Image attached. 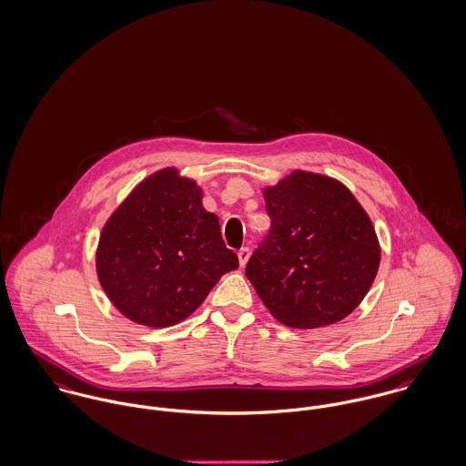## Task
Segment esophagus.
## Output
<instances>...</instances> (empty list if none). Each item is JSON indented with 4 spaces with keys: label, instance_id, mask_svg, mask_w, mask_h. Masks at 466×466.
Masks as SVG:
<instances>
[{
    "label": "esophagus",
    "instance_id": "1",
    "mask_svg": "<svg viewBox=\"0 0 466 466\" xmlns=\"http://www.w3.org/2000/svg\"><path fill=\"white\" fill-rule=\"evenodd\" d=\"M238 257H239V264L245 266L248 262V258H250V248L243 247L241 250L238 251Z\"/></svg>",
    "mask_w": 466,
    "mask_h": 466
}]
</instances>
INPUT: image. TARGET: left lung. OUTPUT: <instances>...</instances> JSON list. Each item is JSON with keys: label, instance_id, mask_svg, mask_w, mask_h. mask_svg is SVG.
Listing matches in <instances>:
<instances>
[{"label": "left lung", "instance_id": "1", "mask_svg": "<svg viewBox=\"0 0 466 466\" xmlns=\"http://www.w3.org/2000/svg\"><path fill=\"white\" fill-rule=\"evenodd\" d=\"M271 228L247 264L269 312L290 328L350 316L372 286L380 245L372 223L339 180L292 172L266 187Z\"/></svg>", "mask_w": 466, "mask_h": 466}]
</instances>
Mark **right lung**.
Masks as SVG:
<instances>
[{
	"instance_id": "obj_1",
	"label": "right lung",
	"mask_w": 466,
	"mask_h": 466,
	"mask_svg": "<svg viewBox=\"0 0 466 466\" xmlns=\"http://www.w3.org/2000/svg\"><path fill=\"white\" fill-rule=\"evenodd\" d=\"M202 189L167 168L145 179L107 219L97 277L131 321L165 328L195 312L218 280L238 269Z\"/></svg>"
}]
</instances>
